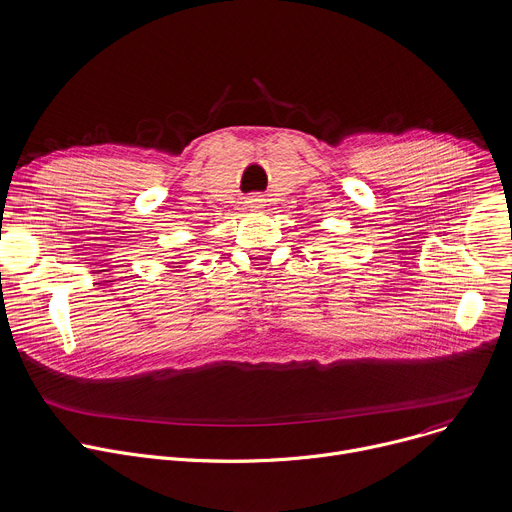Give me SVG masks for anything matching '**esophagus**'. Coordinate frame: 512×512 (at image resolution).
<instances>
[{
	"label": "esophagus",
	"instance_id": "obj_1",
	"mask_svg": "<svg viewBox=\"0 0 512 512\" xmlns=\"http://www.w3.org/2000/svg\"><path fill=\"white\" fill-rule=\"evenodd\" d=\"M246 203H248L250 208L260 210V208H264V197H262V195H258V193H254V195H250V197L246 199Z\"/></svg>",
	"mask_w": 512,
	"mask_h": 512
}]
</instances>
